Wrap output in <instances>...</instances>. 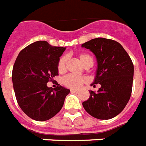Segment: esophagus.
<instances>
[{"mask_svg": "<svg viewBox=\"0 0 146 146\" xmlns=\"http://www.w3.org/2000/svg\"><path fill=\"white\" fill-rule=\"evenodd\" d=\"M70 91H71V93H75V94L79 93V90H71Z\"/></svg>", "mask_w": 146, "mask_h": 146, "instance_id": "34e87169", "label": "esophagus"}]
</instances>
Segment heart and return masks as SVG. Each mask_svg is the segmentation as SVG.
I'll return each instance as SVG.
<instances>
[{
	"label": "heart",
	"instance_id": "b5f03b06",
	"mask_svg": "<svg viewBox=\"0 0 146 146\" xmlns=\"http://www.w3.org/2000/svg\"><path fill=\"white\" fill-rule=\"evenodd\" d=\"M78 58L82 64L84 65V67H87L88 66H92L94 64V59L88 54H79ZM66 60L67 59L66 56H62L59 59L58 64H57V70L59 73H62L65 72ZM86 82H87V80L83 76H75V75H72V74H69L67 76H64L62 80V84L64 87L73 90L80 88L82 85L85 84Z\"/></svg>",
	"mask_w": 146,
	"mask_h": 146
}]
</instances>
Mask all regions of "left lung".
<instances>
[{
  "label": "left lung",
  "instance_id": "obj_1",
  "mask_svg": "<svg viewBox=\"0 0 146 146\" xmlns=\"http://www.w3.org/2000/svg\"><path fill=\"white\" fill-rule=\"evenodd\" d=\"M98 60L94 84H100L98 92L90 90V98L83 102L85 111L100 120L111 119L122 111L130 99L134 65L122 46L116 41L96 38L84 43ZM95 87V85H94Z\"/></svg>",
  "mask_w": 146,
  "mask_h": 146
}]
</instances>
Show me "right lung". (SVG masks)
<instances>
[{"mask_svg": "<svg viewBox=\"0 0 146 146\" xmlns=\"http://www.w3.org/2000/svg\"><path fill=\"white\" fill-rule=\"evenodd\" d=\"M65 49L38 41L18 54L12 70L13 87L18 105L32 119L47 121L63 106L70 90L59 84L52 89L47 83L58 75L57 64Z\"/></svg>", "mask_w": 146, "mask_h": 146, "instance_id": "1", "label": "right lung"}]
</instances>
